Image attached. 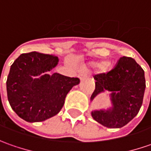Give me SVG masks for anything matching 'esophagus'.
<instances>
[{
    "label": "esophagus",
    "instance_id": "1",
    "mask_svg": "<svg viewBox=\"0 0 151 151\" xmlns=\"http://www.w3.org/2000/svg\"><path fill=\"white\" fill-rule=\"evenodd\" d=\"M78 77L81 79V80H83V79L86 77V75H85L84 73H80L78 75Z\"/></svg>",
    "mask_w": 151,
    "mask_h": 151
}]
</instances>
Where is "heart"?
<instances>
[{
  "label": "heart",
  "instance_id": "heart-1",
  "mask_svg": "<svg viewBox=\"0 0 151 151\" xmlns=\"http://www.w3.org/2000/svg\"><path fill=\"white\" fill-rule=\"evenodd\" d=\"M94 65L98 67V68H100V69H105L107 65V62H106V61H101V62H99V63L94 64Z\"/></svg>",
  "mask_w": 151,
  "mask_h": 151
}]
</instances>
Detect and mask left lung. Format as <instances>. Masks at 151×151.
<instances>
[{
  "label": "left lung",
  "mask_w": 151,
  "mask_h": 151,
  "mask_svg": "<svg viewBox=\"0 0 151 151\" xmlns=\"http://www.w3.org/2000/svg\"><path fill=\"white\" fill-rule=\"evenodd\" d=\"M95 90L91 99L104 91H111L113 107L107 111L91 112L92 118L101 125L122 128L136 116L142 106L145 90V71L130 57L123 56L107 73L94 76Z\"/></svg>",
  "instance_id": "1"
}]
</instances>
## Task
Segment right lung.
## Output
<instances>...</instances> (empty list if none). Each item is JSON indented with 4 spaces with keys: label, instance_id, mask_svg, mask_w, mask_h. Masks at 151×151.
Instances as JSON below:
<instances>
[{
    "label": "right lung",
    "instance_id": "obj_1",
    "mask_svg": "<svg viewBox=\"0 0 151 151\" xmlns=\"http://www.w3.org/2000/svg\"><path fill=\"white\" fill-rule=\"evenodd\" d=\"M58 61L56 56L34 51L21 55L12 65L6 81L7 98L21 119L33 123L55 116L64 106L68 92L79 84L76 77L46 74Z\"/></svg>",
    "mask_w": 151,
    "mask_h": 151
}]
</instances>
